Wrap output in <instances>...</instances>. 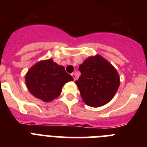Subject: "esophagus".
<instances>
[{"label":"esophagus","instance_id":"esophagus-1","mask_svg":"<svg viewBox=\"0 0 147 147\" xmlns=\"http://www.w3.org/2000/svg\"><path fill=\"white\" fill-rule=\"evenodd\" d=\"M71 76H72V78H73L74 81H76V74H75V73H71Z\"/></svg>","mask_w":147,"mask_h":147}]
</instances>
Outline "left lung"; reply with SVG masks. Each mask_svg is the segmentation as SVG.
Wrapping results in <instances>:
<instances>
[{
    "mask_svg": "<svg viewBox=\"0 0 147 147\" xmlns=\"http://www.w3.org/2000/svg\"><path fill=\"white\" fill-rule=\"evenodd\" d=\"M81 76L75 81L84 102L100 107L111 100L119 86V74L100 55L90 57L79 66Z\"/></svg>",
    "mask_w": 147,
    "mask_h": 147,
    "instance_id": "1",
    "label": "left lung"
}]
</instances>
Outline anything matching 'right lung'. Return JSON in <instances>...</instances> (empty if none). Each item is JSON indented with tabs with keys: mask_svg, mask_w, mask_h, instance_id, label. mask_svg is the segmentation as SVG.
Masks as SVG:
<instances>
[{
	"mask_svg": "<svg viewBox=\"0 0 147 147\" xmlns=\"http://www.w3.org/2000/svg\"><path fill=\"white\" fill-rule=\"evenodd\" d=\"M73 78L65 68L51 59L38 62L26 74L25 82L29 92L36 98L49 102L60 96L62 87Z\"/></svg>",
	"mask_w": 147,
	"mask_h": 147,
	"instance_id": "obj_1",
	"label": "right lung"
}]
</instances>
